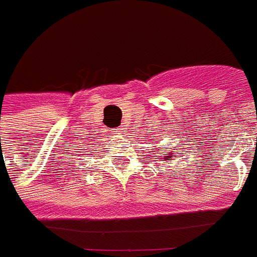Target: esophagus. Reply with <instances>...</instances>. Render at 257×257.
Instances as JSON below:
<instances>
[{
  "label": "esophagus",
  "instance_id": "1",
  "mask_svg": "<svg viewBox=\"0 0 257 257\" xmlns=\"http://www.w3.org/2000/svg\"><path fill=\"white\" fill-rule=\"evenodd\" d=\"M115 130H116V133H117V134H121V133L124 131V127L119 126V127H117V128H115Z\"/></svg>",
  "mask_w": 257,
  "mask_h": 257
}]
</instances>
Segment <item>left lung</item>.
<instances>
[{
    "mask_svg": "<svg viewBox=\"0 0 257 257\" xmlns=\"http://www.w3.org/2000/svg\"><path fill=\"white\" fill-rule=\"evenodd\" d=\"M159 151H163V149H159ZM159 151H156V152H159ZM156 157V156H155ZM172 153L171 152H170V156H164V159H163V162H166V160H167V162H170V160H172Z\"/></svg>",
    "mask_w": 257,
    "mask_h": 257,
    "instance_id": "obj_1",
    "label": "left lung"
}]
</instances>
